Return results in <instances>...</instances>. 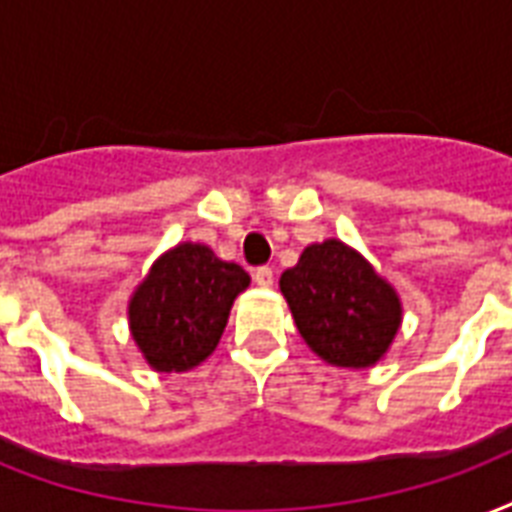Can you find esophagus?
<instances>
[{
  "mask_svg": "<svg viewBox=\"0 0 512 512\" xmlns=\"http://www.w3.org/2000/svg\"><path fill=\"white\" fill-rule=\"evenodd\" d=\"M255 282H257V287H263V290L273 287V268H268V265H263V268H257V271H255Z\"/></svg>",
  "mask_w": 512,
  "mask_h": 512,
  "instance_id": "esophagus-1",
  "label": "esophagus"
}]
</instances>
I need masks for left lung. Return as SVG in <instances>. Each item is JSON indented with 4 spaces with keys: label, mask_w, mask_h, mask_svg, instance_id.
<instances>
[{
    "label": "left lung",
    "mask_w": 512,
    "mask_h": 512,
    "mask_svg": "<svg viewBox=\"0 0 512 512\" xmlns=\"http://www.w3.org/2000/svg\"><path fill=\"white\" fill-rule=\"evenodd\" d=\"M279 290L300 338L335 368H373L403 325L395 287L341 239L308 244Z\"/></svg>",
    "instance_id": "1"
}]
</instances>
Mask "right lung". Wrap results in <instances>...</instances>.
Here are the masks:
<instances>
[{"label": "right lung", "mask_w": 512, "mask_h": 512, "mask_svg": "<svg viewBox=\"0 0 512 512\" xmlns=\"http://www.w3.org/2000/svg\"><path fill=\"white\" fill-rule=\"evenodd\" d=\"M247 287L249 273L206 244L182 241L163 252L128 300V327L144 362L158 373L198 368Z\"/></svg>", "instance_id": "1"}]
</instances>
